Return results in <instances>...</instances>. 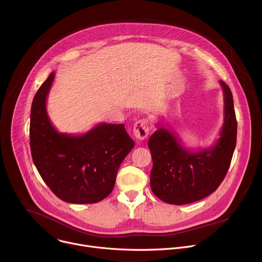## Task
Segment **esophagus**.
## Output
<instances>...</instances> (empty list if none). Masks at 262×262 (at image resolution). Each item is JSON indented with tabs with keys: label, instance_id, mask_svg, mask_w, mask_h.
Masks as SVG:
<instances>
[{
	"label": "esophagus",
	"instance_id": "esophagus-1",
	"mask_svg": "<svg viewBox=\"0 0 262 262\" xmlns=\"http://www.w3.org/2000/svg\"><path fill=\"white\" fill-rule=\"evenodd\" d=\"M134 135L138 140H144L149 134V122L147 119L143 118L134 124Z\"/></svg>",
	"mask_w": 262,
	"mask_h": 262
}]
</instances>
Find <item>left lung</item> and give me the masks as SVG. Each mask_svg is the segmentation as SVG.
<instances>
[{
  "mask_svg": "<svg viewBox=\"0 0 262 262\" xmlns=\"http://www.w3.org/2000/svg\"><path fill=\"white\" fill-rule=\"evenodd\" d=\"M224 124L220 138L209 148L192 152L183 148L176 135L164 127L148 140L152 157L150 185L162 201L183 205L213 193L225 178L236 145L237 122L230 88L223 81Z\"/></svg>",
  "mask_w": 262,
  "mask_h": 262,
  "instance_id": "obj_1",
  "label": "left lung"
}]
</instances>
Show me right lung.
Masks as SVG:
<instances>
[{"label":"right lung","mask_w":262,"mask_h":262,"mask_svg":"<svg viewBox=\"0 0 262 262\" xmlns=\"http://www.w3.org/2000/svg\"><path fill=\"white\" fill-rule=\"evenodd\" d=\"M52 72L34 96L31 107V155L41 178L61 200L96 203L113 191L117 172L135 142L123 124L100 123L86 134L57 132L47 113Z\"/></svg>","instance_id":"obj_1"}]
</instances>
